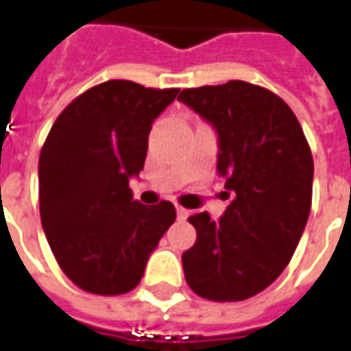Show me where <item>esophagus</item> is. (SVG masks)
<instances>
[{"instance_id":"34e87169","label":"esophagus","mask_w":351,"mask_h":351,"mask_svg":"<svg viewBox=\"0 0 351 351\" xmlns=\"http://www.w3.org/2000/svg\"><path fill=\"white\" fill-rule=\"evenodd\" d=\"M176 218H178V220H186V218H188V210L182 208V206H176Z\"/></svg>"}]
</instances>
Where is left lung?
<instances>
[{"instance_id": "8db88e82", "label": "left lung", "mask_w": 351, "mask_h": 351, "mask_svg": "<svg viewBox=\"0 0 351 351\" xmlns=\"http://www.w3.org/2000/svg\"><path fill=\"white\" fill-rule=\"evenodd\" d=\"M178 101L216 131V169L233 193L220 220L190 216L197 241L182 254L184 276L199 297L244 301L278 278L301 241L312 205L310 146L293 110L250 82L190 88Z\"/></svg>"}]
</instances>
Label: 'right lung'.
<instances>
[{
	"label": "right lung",
	"instance_id": "add662e5",
	"mask_svg": "<svg viewBox=\"0 0 351 351\" xmlns=\"http://www.w3.org/2000/svg\"><path fill=\"white\" fill-rule=\"evenodd\" d=\"M176 93L107 80L69 103L45 141L43 231L62 271L88 293L131 291L175 221L173 203H138L130 180L145 167L154 120Z\"/></svg>",
	"mask_w": 351,
	"mask_h": 351
}]
</instances>
